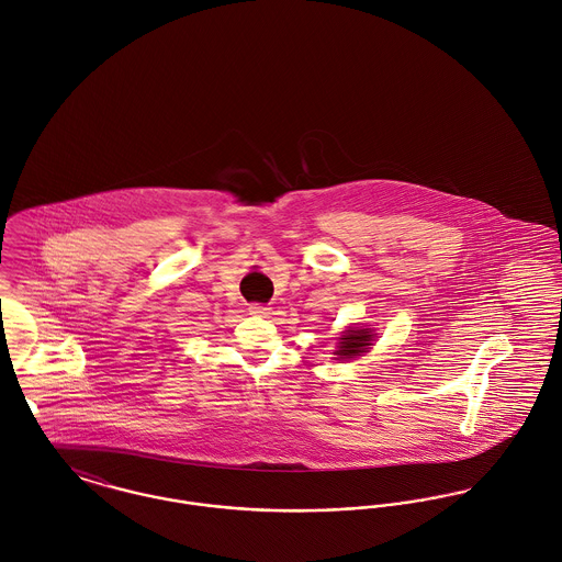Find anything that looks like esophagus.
<instances>
[{
	"mask_svg": "<svg viewBox=\"0 0 562 562\" xmlns=\"http://www.w3.org/2000/svg\"><path fill=\"white\" fill-rule=\"evenodd\" d=\"M250 314H254V316H269L271 308H267L265 304H251Z\"/></svg>",
	"mask_w": 562,
	"mask_h": 562,
	"instance_id": "1",
	"label": "esophagus"
}]
</instances>
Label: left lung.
Instances as JSON below:
<instances>
[{
  "mask_svg": "<svg viewBox=\"0 0 562 562\" xmlns=\"http://www.w3.org/2000/svg\"><path fill=\"white\" fill-rule=\"evenodd\" d=\"M373 334L367 329H349L347 336L340 338V349L336 351L340 358H351V356H360L371 347Z\"/></svg>",
  "mask_w": 562,
  "mask_h": 562,
  "instance_id": "left-lung-1",
  "label": "left lung"
}]
</instances>
